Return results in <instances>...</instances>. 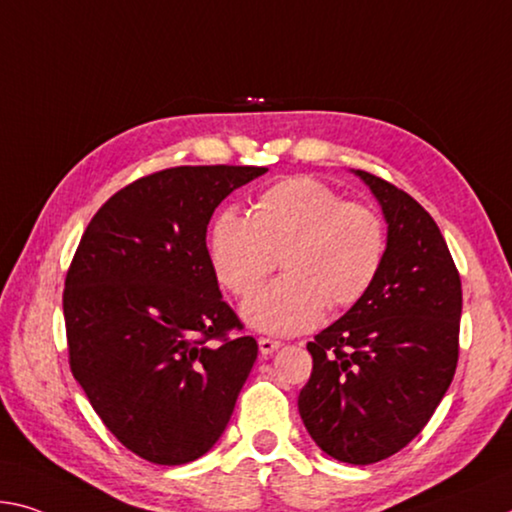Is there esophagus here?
Segmentation results:
<instances>
[{"label": "esophagus", "mask_w": 512, "mask_h": 512, "mask_svg": "<svg viewBox=\"0 0 512 512\" xmlns=\"http://www.w3.org/2000/svg\"><path fill=\"white\" fill-rule=\"evenodd\" d=\"M259 353L262 355H271L273 351H278V348L282 346V342H278V339H271V337H259Z\"/></svg>", "instance_id": "obj_1"}]
</instances>
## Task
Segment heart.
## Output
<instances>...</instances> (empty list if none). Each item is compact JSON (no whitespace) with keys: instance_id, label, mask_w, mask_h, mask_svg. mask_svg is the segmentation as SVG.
I'll return each instance as SVG.
<instances>
[{"instance_id":"obj_1","label":"heart","mask_w":512,"mask_h":512,"mask_svg":"<svg viewBox=\"0 0 512 512\" xmlns=\"http://www.w3.org/2000/svg\"><path fill=\"white\" fill-rule=\"evenodd\" d=\"M385 225L376 209L348 202L312 177H289L255 200L250 216L225 209L209 227L216 278L246 298L269 278H285L243 305V319L269 335L314 328L326 307L344 310L369 294L383 269Z\"/></svg>"}]
</instances>
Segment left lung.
<instances>
[{
    "label": "left lung",
    "mask_w": 512,
    "mask_h": 512,
    "mask_svg": "<svg viewBox=\"0 0 512 512\" xmlns=\"http://www.w3.org/2000/svg\"><path fill=\"white\" fill-rule=\"evenodd\" d=\"M358 175L387 221L383 269L360 303L307 344L312 376L298 412L328 456L371 465L415 440L449 389L462 287L431 214L383 177Z\"/></svg>",
    "instance_id": "obj_1"
}]
</instances>
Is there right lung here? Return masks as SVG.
Returning a JSON list of instances; mask_svg holds the SVG:
<instances>
[{
	"label": "right lung",
	"mask_w": 512,
	"mask_h": 512,
	"mask_svg": "<svg viewBox=\"0 0 512 512\" xmlns=\"http://www.w3.org/2000/svg\"><path fill=\"white\" fill-rule=\"evenodd\" d=\"M264 166L139 177L81 234L63 289L68 362L116 440L154 465L212 449L257 360L207 250L214 209Z\"/></svg>",
	"instance_id": "right-lung-1"
}]
</instances>
